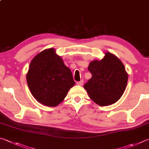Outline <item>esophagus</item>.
Listing matches in <instances>:
<instances>
[{"instance_id":"34e87169","label":"esophagus","mask_w":149,"mask_h":149,"mask_svg":"<svg viewBox=\"0 0 149 149\" xmlns=\"http://www.w3.org/2000/svg\"><path fill=\"white\" fill-rule=\"evenodd\" d=\"M83 83H84V80H82L79 81V82H77V85H78V86H82V84H83Z\"/></svg>"}]
</instances>
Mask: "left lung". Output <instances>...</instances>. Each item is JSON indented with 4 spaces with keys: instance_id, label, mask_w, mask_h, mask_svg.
Instances as JSON below:
<instances>
[{
    "instance_id": "obj_1",
    "label": "left lung",
    "mask_w": 149,
    "mask_h": 149,
    "mask_svg": "<svg viewBox=\"0 0 149 149\" xmlns=\"http://www.w3.org/2000/svg\"><path fill=\"white\" fill-rule=\"evenodd\" d=\"M92 77L84 84L89 97L100 106L116 102L125 92L128 74L125 66L116 56L106 52L102 60L89 63Z\"/></svg>"
}]
</instances>
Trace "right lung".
Masks as SVG:
<instances>
[{
    "label": "right lung",
    "mask_w": 149,
    "mask_h": 149,
    "mask_svg": "<svg viewBox=\"0 0 149 149\" xmlns=\"http://www.w3.org/2000/svg\"><path fill=\"white\" fill-rule=\"evenodd\" d=\"M26 80L33 96L47 106L62 102L75 84L71 70L53 49L45 50L33 58Z\"/></svg>",
    "instance_id": "obj_1"
}]
</instances>
